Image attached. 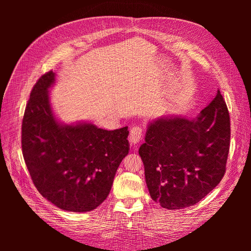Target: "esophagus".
<instances>
[{
	"mask_svg": "<svg viewBox=\"0 0 251 251\" xmlns=\"http://www.w3.org/2000/svg\"><path fill=\"white\" fill-rule=\"evenodd\" d=\"M142 128L140 126H133L130 131V141L135 146V144H137L141 139H142Z\"/></svg>",
	"mask_w": 251,
	"mask_h": 251,
	"instance_id": "34e87169",
	"label": "esophagus"
}]
</instances>
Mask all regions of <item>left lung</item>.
I'll return each instance as SVG.
<instances>
[{
    "mask_svg": "<svg viewBox=\"0 0 251 251\" xmlns=\"http://www.w3.org/2000/svg\"><path fill=\"white\" fill-rule=\"evenodd\" d=\"M139 148L146 182L166 209L193 206L222 180L230 144V119L218 90L196 118L161 117L148 126Z\"/></svg>",
    "mask_w": 251,
    "mask_h": 251,
    "instance_id": "left-lung-1",
    "label": "left lung"
}]
</instances>
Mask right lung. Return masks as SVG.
I'll return each mask as SVG.
<instances>
[{
    "label": "right lung",
    "instance_id": "obj_1",
    "mask_svg": "<svg viewBox=\"0 0 251 251\" xmlns=\"http://www.w3.org/2000/svg\"><path fill=\"white\" fill-rule=\"evenodd\" d=\"M55 73L36 81L22 123V151L40 194L60 209L86 212L107 199L116 171L128 154L127 126L107 131L93 124L59 123L49 89Z\"/></svg>",
    "mask_w": 251,
    "mask_h": 251
}]
</instances>
